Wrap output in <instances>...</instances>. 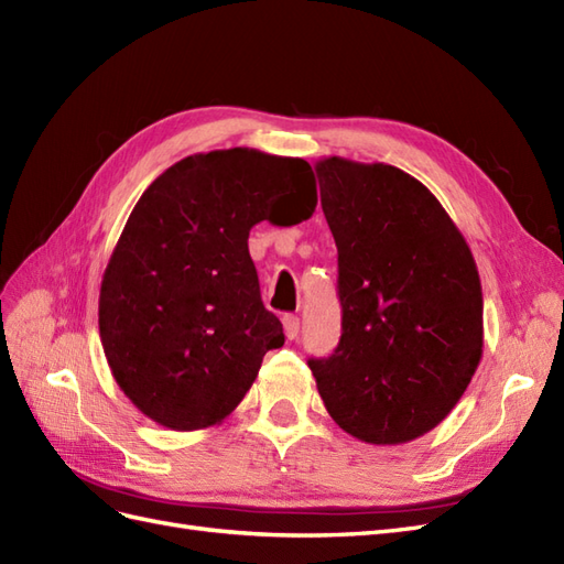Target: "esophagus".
<instances>
[{"mask_svg":"<svg viewBox=\"0 0 564 564\" xmlns=\"http://www.w3.org/2000/svg\"><path fill=\"white\" fill-rule=\"evenodd\" d=\"M282 324H284V334L289 340H294L299 336V329H301V319L296 315H284L282 317Z\"/></svg>","mask_w":564,"mask_h":564,"instance_id":"obj_1","label":"esophagus"}]
</instances>
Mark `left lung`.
I'll return each instance as SVG.
<instances>
[{
	"instance_id": "left-lung-1",
	"label": "left lung",
	"mask_w": 564,
	"mask_h": 564,
	"mask_svg": "<svg viewBox=\"0 0 564 564\" xmlns=\"http://www.w3.org/2000/svg\"><path fill=\"white\" fill-rule=\"evenodd\" d=\"M338 249L340 338L308 367L329 416L369 445L433 431L482 357V286L435 195L390 164H315Z\"/></svg>"
}]
</instances>
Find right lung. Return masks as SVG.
Masks as SVG:
<instances>
[{
	"mask_svg": "<svg viewBox=\"0 0 564 564\" xmlns=\"http://www.w3.org/2000/svg\"><path fill=\"white\" fill-rule=\"evenodd\" d=\"M315 204L308 162L249 148L199 152L150 183L98 299L112 377L148 419L197 431L242 402L263 355L284 344L261 301L249 230L301 224Z\"/></svg>",
	"mask_w": 564,
	"mask_h": 564,
	"instance_id": "1",
	"label": "right lung"
}]
</instances>
